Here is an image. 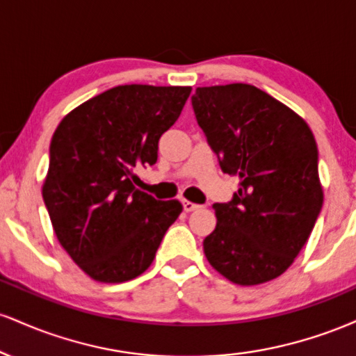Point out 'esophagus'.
Masks as SVG:
<instances>
[{
  "instance_id": "esophagus-1",
  "label": "esophagus",
  "mask_w": 356,
  "mask_h": 356,
  "mask_svg": "<svg viewBox=\"0 0 356 356\" xmlns=\"http://www.w3.org/2000/svg\"><path fill=\"white\" fill-rule=\"evenodd\" d=\"M182 206H184V211H186V212H192V211H195V209H199V207H201L199 204L187 201V199H184Z\"/></svg>"
}]
</instances>
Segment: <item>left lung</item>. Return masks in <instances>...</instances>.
<instances>
[{"label":"left lung","mask_w":356,"mask_h":356,"mask_svg":"<svg viewBox=\"0 0 356 356\" xmlns=\"http://www.w3.org/2000/svg\"><path fill=\"white\" fill-rule=\"evenodd\" d=\"M192 107L222 172L239 179L232 201L214 204L204 254L234 284L268 283L291 266L323 206L312 129L248 83L197 87Z\"/></svg>","instance_id":"8db88e82"}]
</instances>
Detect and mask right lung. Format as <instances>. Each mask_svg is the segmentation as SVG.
<instances>
[{"instance_id":"add662e5","label":"right lung","mask_w":356,"mask_h":356,"mask_svg":"<svg viewBox=\"0 0 356 356\" xmlns=\"http://www.w3.org/2000/svg\"><path fill=\"white\" fill-rule=\"evenodd\" d=\"M191 87L120 85L73 108L56 127L42 194L61 248L85 275L124 283L152 264L182 212L137 189L136 169L157 162L159 138Z\"/></svg>"}]
</instances>
